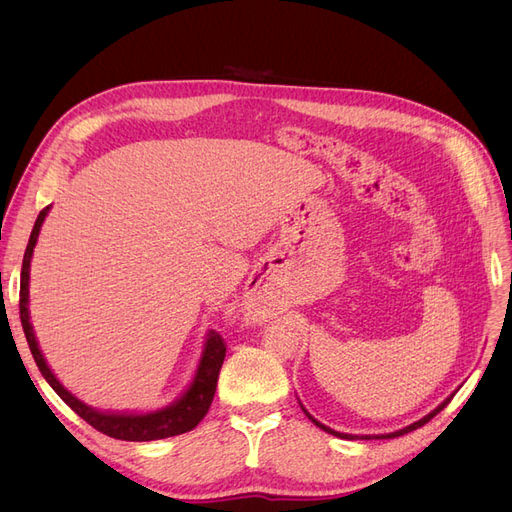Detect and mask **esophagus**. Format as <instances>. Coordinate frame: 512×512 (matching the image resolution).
Here are the masks:
<instances>
[{
  "label": "esophagus",
  "instance_id": "1",
  "mask_svg": "<svg viewBox=\"0 0 512 512\" xmlns=\"http://www.w3.org/2000/svg\"><path fill=\"white\" fill-rule=\"evenodd\" d=\"M247 309H250V314L256 318H265V307H262L256 299H247Z\"/></svg>",
  "mask_w": 512,
  "mask_h": 512
}]
</instances>
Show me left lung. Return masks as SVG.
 <instances>
[{
    "label": "left lung",
    "instance_id": "obj_1",
    "mask_svg": "<svg viewBox=\"0 0 512 512\" xmlns=\"http://www.w3.org/2000/svg\"><path fill=\"white\" fill-rule=\"evenodd\" d=\"M453 395H455V393H453ZM453 395H451V397H446L436 410H431L427 416H423V418H421V421H416V423H412V425H408V427H404V429H399V431H393V433H380V436H352V433H339V431H335V429H331V427H327V425H322L320 421H316V418H314L312 414H309L303 406H301V408H303V412H305V416L309 418V421H312L316 427H320L322 431L331 433V436H337V438H342V440H374V438H376V440H386V438H399V436H404V433H410V431H414V429H418V427H423L425 423H429L431 418L436 416L442 408H446V404H448V401L453 399ZM299 404H301V401H299Z\"/></svg>",
    "mask_w": 512,
    "mask_h": 512
}]
</instances>
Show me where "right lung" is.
Masks as SVG:
<instances>
[{"mask_svg": "<svg viewBox=\"0 0 512 512\" xmlns=\"http://www.w3.org/2000/svg\"><path fill=\"white\" fill-rule=\"evenodd\" d=\"M51 207H44L38 215V220L34 224L32 235H29L27 250L23 256V269H21V294H19V314H21V324L27 337L29 350L34 354V361L40 369V374L44 380L53 386V391L66 401V404L79 414L83 421H87L91 427L106 433L115 440H128V442H149V440H162V438H173L179 436V433L192 431L200 421H203L205 414L209 412V406L215 395V386H218V376L226 356V344L224 339L215 333L209 331L205 339V348L203 354H200V361L196 367L194 380L190 382L185 393L173 401V404L162 408V410H153V412H100L96 408H91L83 404L81 399H76L64 384H61L51 367L46 365L44 356L38 348V339L34 335V327L29 322V265H32V256H34V247L40 235L42 222L49 213Z\"/></svg>", "mask_w": 512, "mask_h": 512, "instance_id": "add662e5", "label": "right lung"}]
</instances>
